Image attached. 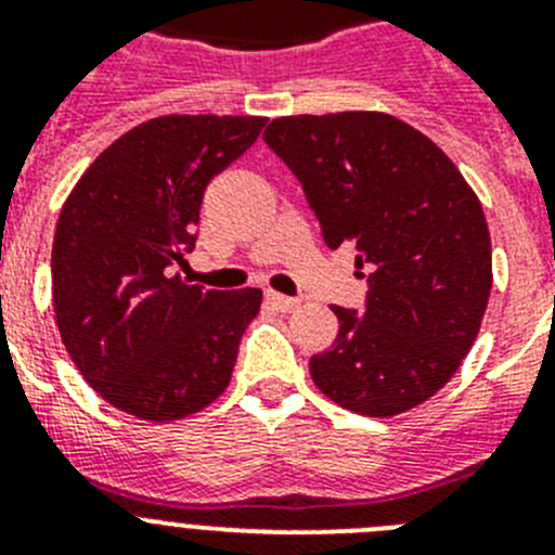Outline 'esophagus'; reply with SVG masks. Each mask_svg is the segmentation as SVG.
<instances>
[{
    "instance_id": "34e87169",
    "label": "esophagus",
    "mask_w": 555,
    "mask_h": 555,
    "mask_svg": "<svg viewBox=\"0 0 555 555\" xmlns=\"http://www.w3.org/2000/svg\"><path fill=\"white\" fill-rule=\"evenodd\" d=\"M263 297H267L269 306H274V308H278V311H283V313L294 311V308H300V300H297V297H286V294L267 292V294H263Z\"/></svg>"
}]
</instances>
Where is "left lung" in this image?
<instances>
[{"label": "left lung", "mask_w": 555, "mask_h": 555, "mask_svg": "<svg viewBox=\"0 0 555 555\" xmlns=\"http://www.w3.org/2000/svg\"><path fill=\"white\" fill-rule=\"evenodd\" d=\"M300 180L331 249H356L364 311L333 306L338 336L311 377L341 409L395 416L448 384L492 292L475 191L428 135L389 113L283 116L263 132Z\"/></svg>", "instance_id": "1"}]
</instances>
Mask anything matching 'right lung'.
<instances>
[{
	"instance_id": "right-lung-1",
	"label": "right lung",
	"mask_w": 555,
	"mask_h": 555,
	"mask_svg": "<svg viewBox=\"0 0 555 555\" xmlns=\"http://www.w3.org/2000/svg\"><path fill=\"white\" fill-rule=\"evenodd\" d=\"M261 116H158L113 141L68 194L52 247L63 345L88 386L152 423L197 414L230 384L261 288L208 292L169 269L194 249L214 175Z\"/></svg>"
}]
</instances>
